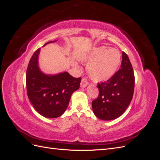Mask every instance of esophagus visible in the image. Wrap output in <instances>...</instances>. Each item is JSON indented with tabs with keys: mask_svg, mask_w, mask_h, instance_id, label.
<instances>
[{
	"mask_svg": "<svg viewBox=\"0 0 160 160\" xmlns=\"http://www.w3.org/2000/svg\"><path fill=\"white\" fill-rule=\"evenodd\" d=\"M88 80H87L85 78H83V79H82L81 82V84H80L81 88H86L87 86H88Z\"/></svg>",
	"mask_w": 160,
	"mask_h": 160,
	"instance_id": "1",
	"label": "esophagus"
}]
</instances>
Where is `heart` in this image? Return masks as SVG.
<instances>
[{
	"mask_svg": "<svg viewBox=\"0 0 160 160\" xmlns=\"http://www.w3.org/2000/svg\"><path fill=\"white\" fill-rule=\"evenodd\" d=\"M83 61L88 62L87 71L95 81H103L110 79L117 71L121 62L118 50L105 47L94 48L81 57Z\"/></svg>",
	"mask_w": 160,
	"mask_h": 160,
	"instance_id": "heart-1",
	"label": "heart"
}]
</instances>
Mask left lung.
Returning a JSON list of instances; mask_svg holds the SVG:
<instances>
[{
  "label": "left lung",
  "instance_id": "8db88e82",
  "mask_svg": "<svg viewBox=\"0 0 160 160\" xmlns=\"http://www.w3.org/2000/svg\"><path fill=\"white\" fill-rule=\"evenodd\" d=\"M134 85L132 65L126 53L122 52L120 69L107 81L98 84V98L92 101L96 117L105 121L120 117L133 98Z\"/></svg>",
  "mask_w": 160,
  "mask_h": 160
}]
</instances>
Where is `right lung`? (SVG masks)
Wrapping results in <instances>:
<instances>
[{"label": "right lung", "mask_w": 160, "mask_h": 160, "mask_svg": "<svg viewBox=\"0 0 160 160\" xmlns=\"http://www.w3.org/2000/svg\"><path fill=\"white\" fill-rule=\"evenodd\" d=\"M49 41L45 45L55 42ZM38 49L28 62L26 84L28 98L34 108L43 117L56 118L66 111L71 95L79 89L81 77L75 78L69 72H62L55 75H47L38 67Z\"/></svg>", "instance_id": "1"}]
</instances>
